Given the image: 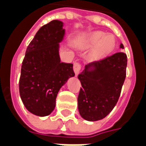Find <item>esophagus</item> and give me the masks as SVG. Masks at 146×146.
<instances>
[{"instance_id": "esophagus-1", "label": "esophagus", "mask_w": 146, "mask_h": 146, "mask_svg": "<svg viewBox=\"0 0 146 146\" xmlns=\"http://www.w3.org/2000/svg\"><path fill=\"white\" fill-rule=\"evenodd\" d=\"M81 70V65L80 64L79 62H75L73 63V70H74V73L76 74V76H77Z\"/></svg>"}]
</instances>
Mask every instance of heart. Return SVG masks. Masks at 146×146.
<instances>
[{
	"label": "heart",
	"instance_id": "b5f03b06",
	"mask_svg": "<svg viewBox=\"0 0 146 146\" xmlns=\"http://www.w3.org/2000/svg\"><path fill=\"white\" fill-rule=\"evenodd\" d=\"M81 47L90 48L94 47L90 53V59L98 61L110 54L115 47V40L111 35H105L102 32H94L84 38Z\"/></svg>",
	"mask_w": 146,
	"mask_h": 146
}]
</instances>
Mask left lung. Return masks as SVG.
<instances>
[{"label":"left lung","instance_id":"obj_1","mask_svg":"<svg viewBox=\"0 0 146 146\" xmlns=\"http://www.w3.org/2000/svg\"><path fill=\"white\" fill-rule=\"evenodd\" d=\"M120 48H124L123 44ZM127 56L118 52L85 66L78 79L82 87L78 109L84 119L95 121L106 117L119 99L126 77Z\"/></svg>","mask_w":146,"mask_h":146}]
</instances>
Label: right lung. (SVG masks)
<instances>
[{
  "mask_svg": "<svg viewBox=\"0 0 146 146\" xmlns=\"http://www.w3.org/2000/svg\"><path fill=\"white\" fill-rule=\"evenodd\" d=\"M63 23L53 20L41 27L29 43L22 62L19 92L26 109L44 117L56 107L59 89L75 76L72 63L60 62L59 42L63 39Z\"/></svg>",
  "mask_w": 146,
  "mask_h": 146,
  "instance_id": "obj_1",
  "label": "right lung"
}]
</instances>
